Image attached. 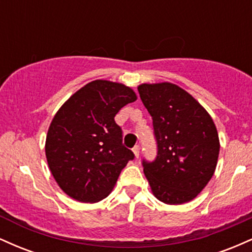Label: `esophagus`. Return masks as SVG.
<instances>
[{
    "label": "esophagus",
    "mask_w": 252,
    "mask_h": 252,
    "mask_svg": "<svg viewBox=\"0 0 252 252\" xmlns=\"http://www.w3.org/2000/svg\"><path fill=\"white\" fill-rule=\"evenodd\" d=\"M140 149H141L140 146H135L134 148H132V152H134V154L137 158H138V156H140Z\"/></svg>",
    "instance_id": "34e87169"
}]
</instances>
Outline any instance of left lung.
Returning <instances> with one entry per match:
<instances>
[{"mask_svg": "<svg viewBox=\"0 0 252 252\" xmlns=\"http://www.w3.org/2000/svg\"><path fill=\"white\" fill-rule=\"evenodd\" d=\"M138 94L153 120L156 158L142 160L156 198L164 204L194 199L216 170L219 138L207 111L170 83L142 84Z\"/></svg>", "mask_w": 252, "mask_h": 252, "instance_id": "left-lung-1", "label": "left lung"}]
</instances>
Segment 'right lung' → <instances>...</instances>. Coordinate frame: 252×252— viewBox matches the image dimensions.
Returning <instances> with one entry per match:
<instances>
[{"mask_svg": "<svg viewBox=\"0 0 252 252\" xmlns=\"http://www.w3.org/2000/svg\"><path fill=\"white\" fill-rule=\"evenodd\" d=\"M135 100L128 86L94 80L78 90L56 114L46 137V158L52 175L71 198L102 200L134 160L115 116Z\"/></svg>", "mask_w": 252, "mask_h": 252, "instance_id": "right-lung-1", "label": "right lung"}]
</instances>
